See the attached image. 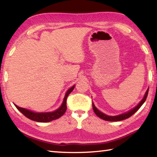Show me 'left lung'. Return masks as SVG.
Segmentation results:
<instances>
[{
  "instance_id": "obj_1",
  "label": "left lung",
  "mask_w": 157,
  "mask_h": 157,
  "mask_svg": "<svg viewBox=\"0 0 157 157\" xmlns=\"http://www.w3.org/2000/svg\"><path fill=\"white\" fill-rule=\"evenodd\" d=\"M148 91H149V89L147 90V91H146L145 94L144 98H143V100L140 101L139 104L136 107H134V109H133L130 110L129 111H128V112H127L125 113H123V114H121V115L116 116H109L105 115V113L101 112V111H100L96 107H95L94 103L92 104L93 109H94L95 113L96 114V115L98 117H99V118H100L101 119H102V120L107 121H121L124 120V119H127V118H129L130 116H132L133 114H134V113H136V111L139 109V108L141 107L143 103L145 102L146 98H147V97Z\"/></svg>"
}]
</instances>
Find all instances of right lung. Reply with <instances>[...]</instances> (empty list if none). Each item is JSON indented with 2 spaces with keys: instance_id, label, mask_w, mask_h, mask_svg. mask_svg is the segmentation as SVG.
Returning <instances> with one entry per match:
<instances>
[{
  "instance_id": "add662e5",
  "label": "right lung",
  "mask_w": 157,
  "mask_h": 157,
  "mask_svg": "<svg viewBox=\"0 0 157 157\" xmlns=\"http://www.w3.org/2000/svg\"><path fill=\"white\" fill-rule=\"evenodd\" d=\"M75 86H73L71 88L69 89L65 95L64 99H63V103L61 107L58 109L55 110L52 112H48V113H34L30 110L25 109L24 108H21L18 107L17 105H15V107L17 108L18 111H20L23 115L25 117H27L29 119L32 121L41 122V123H46V122H50L53 120H56V119L60 118L61 116H63L66 112L67 106H66V100H67L68 95L73 91Z\"/></svg>"
}]
</instances>
